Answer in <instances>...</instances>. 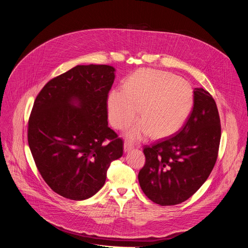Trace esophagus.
<instances>
[{
  "mask_svg": "<svg viewBox=\"0 0 248 248\" xmlns=\"http://www.w3.org/2000/svg\"><path fill=\"white\" fill-rule=\"evenodd\" d=\"M133 148H134L133 143H131L130 141H124V152H128V151H130V150L133 149Z\"/></svg>",
  "mask_w": 248,
  "mask_h": 248,
  "instance_id": "34e87169",
  "label": "esophagus"
}]
</instances>
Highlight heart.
<instances>
[{"label":"heart","instance_id":"b5f03b06","mask_svg":"<svg viewBox=\"0 0 248 248\" xmlns=\"http://www.w3.org/2000/svg\"><path fill=\"white\" fill-rule=\"evenodd\" d=\"M192 106L193 91L186 79L154 69L138 70L126 79L123 91L113 90L107 99L109 120L117 129L127 127L138 111L140 121L126 132L130 139L176 132L188 119Z\"/></svg>","mask_w":248,"mask_h":248}]
</instances>
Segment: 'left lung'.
Here are the masks:
<instances>
[{"label":"left lung","mask_w":248,"mask_h":248,"mask_svg":"<svg viewBox=\"0 0 248 248\" xmlns=\"http://www.w3.org/2000/svg\"><path fill=\"white\" fill-rule=\"evenodd\" d=\"M221 124L217 105L203 88L193 90L192 111L174 134L144 146L138 173L144 194L161 206L180 204L206 182L218 157Z\"/></svg>","instance_id":"1"}]
</instances>
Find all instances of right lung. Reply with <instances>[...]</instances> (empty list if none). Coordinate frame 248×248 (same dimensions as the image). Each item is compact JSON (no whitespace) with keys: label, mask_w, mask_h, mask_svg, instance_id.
Instances as JSON below:
<instances>
[{"label":"right lung","mask_w":248,"mask_h":248,"mask_svg":"<svg viewBox=\"0 0 248 248\" xmlns=\"http://www.w3.org/2000/svg\"><path fill=\"white\" fill-rule=\"evenodd\" d=\"M115 70L107 64L77 65L51 79L35 99L29 148L46 184L62 197L93 196L110 164L123 156L124 141L108 126Z\"/></svg>","instance_id":"add662e5"}]
</instances>
